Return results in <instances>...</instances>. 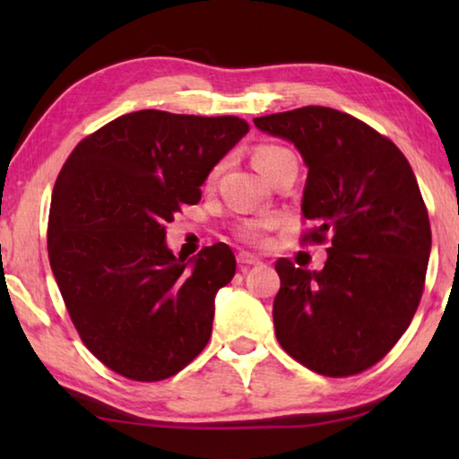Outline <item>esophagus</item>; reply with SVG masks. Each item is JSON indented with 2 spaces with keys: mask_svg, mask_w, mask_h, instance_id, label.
Instances as JSON below:
<instances>
[{
  "mask_svg": "<svg viewBox=\"0 0 459 459\" xmlns=\"http://www.w3.org/2000/svg\"><path fill=\"white\" fill-rule=\"evenodd\" d=\"M237 263H238L240 271H247L248 267H253V265H261V259L257 257V255H251V253L243 251V253H238Z\"/></svg>",
  "mask_w": 459,
  "mask_h": 459,
  "instance_id": "1",
  "label": "esophagus"
}]
</instances>
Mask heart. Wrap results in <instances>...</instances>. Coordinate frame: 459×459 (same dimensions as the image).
I'll list each match as a JSON object with an SVG mask.
<instances>
[{
	"label": "heart",
	"mask_w": 459,
	"mask_h": 459,
	"mask_svg": "<svg viewBox=\"0 0 459 459\" xmlns=\"http://www.w3.org/2000/svg\"><path fill=\"white\" fill-rule=\"evenodd\" d=\"M291 155L293 153L281 145H269V143L259 145L253 153V164L259 169L261 176H267L271 169L279 164V161H283L285 158H291ZM263 237H265V227L259 222H251L243 229V238L251 240V243H259V240H263Z\"/></svg>",
	"instance_id": "obj_1"
}]
</instances>
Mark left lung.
<instances>
[{"label": "left lung", "mask_w": 459, "mask_h": 459, "mask_svg": "<svg viewBox=\"0 0 459 459\" xmlns=\"http://www.w3.org/2000/svg\"><path fill=\"white\" fill-rule=\"evenodd\" d=\"M307 168L301 214L330 238L320 271L279 259L273 301L283 351L325 377H351L397 344L417 312L431 227L413 169L391 139L330 107L253 119Z\"/></svg>", "instance_id": "8db88e82"}]
</instances>
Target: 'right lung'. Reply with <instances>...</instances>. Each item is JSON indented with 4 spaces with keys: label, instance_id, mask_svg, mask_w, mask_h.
Here are the masks:
<instances>
[{
    "label": "right lung",
    "instance_id": "obj_1",
    "mask_svg": "<svg viewBox=\"0 0 459 459\" xmlns=\"http://www.w3.org/2000/svg\"><path fill=\"white\" fill-rule=\"evenodd\" d=\"M247 131L238 117L143 108L82 139L62 166L50 267L84 346L117 375L168 378L208 344L235 255L219 243L190 261L174 257L166 222L196 204L200 186Z\"/></svg>",
    "mask_w": 459,
    "mask_h": 459
}]
</instances>
